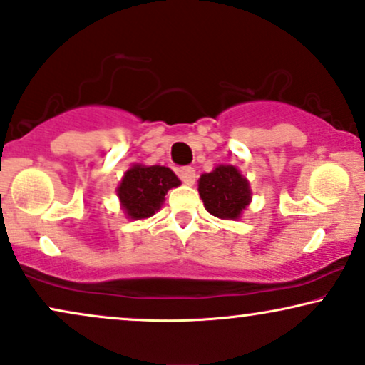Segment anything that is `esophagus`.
<instances>
[{"label":"esophagus","instance_id":"esophagus-1","mask_svg":"<svg viewBox=\"0 0 365 365\" xmlns=\"http://www.w3.org/2000/svg\"><path fill=\"white\" fill-rule=\"evenodd\" d=\"M179 178H181V181L184 184H187V186H192L196 181V170L192 168H182L179 169Z\"/></svg>","mask_w":365,"mask_h":365}]
</instances>
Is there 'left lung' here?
Instances as JSON below:
<instances>
[{"instance_id": "1", "label": "left lung", "mask_w": 365, "mask_h": 365, "mask_svg": "<svg viewBox=\"0 0 365 365\" xmlns=\"http://www.w3.org/2000/svg\"><path fill=\"white\" fill-rule=\"evenodd\" d=\"M197 191L206 211L222 220H238L252 201L249 179L240 169L220 164L197 179Z\"/></svg>"}]
</instances>
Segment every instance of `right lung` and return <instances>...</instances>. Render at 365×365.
<instances>
[{
  "mask_svg": "<svg viewBox=\"0 0 365 365\" xmlns=\"http://www.w3.org/2000/svg\"><path fill=\"white\" fill-rule=\"evenodd\" d=\"M178 186L181 181L169 168L133 164L121 178L116 196L125 217L145 220L160 210L168 191Z\"/></svg>",
  "mask_w": 365,
  "mask_h": 365,
  "instance_id": "obj_1",
  "label": "right lung"
}]
</instances>
